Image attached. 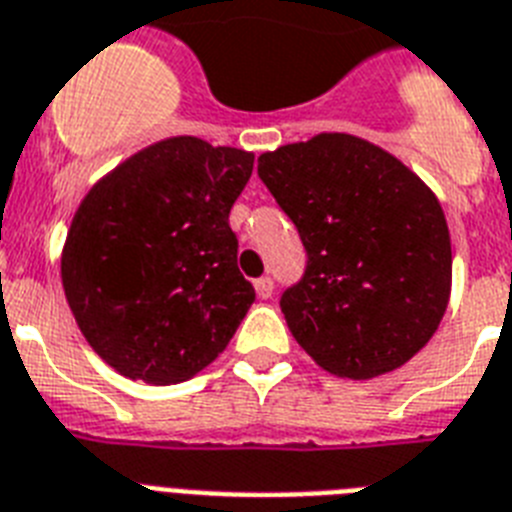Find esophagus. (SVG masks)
Returning <instances> with one entry per match:
<instances>
[{"instance_id": "34e87169", "label": "esophagus", "mask_w": 512, "mask_h": 512, "mask_svg": "<svg viewBox=\"0 0 512 512\" xmlns=\"http://www.w3.org/2000/svg\"><path fill=\"white\" fill-rule=\"evenodd\" d=\"M255 292H257V297H260V299H268L270 294H273V278H268V276L257 278Z\"/></svg>"}]
</instances>
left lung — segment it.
<instances>
[{
	"mask_svg": "<svg viewBox=\"0 0 512 512\" xmlns=\"http://www.w3.org/2000/svg\"><path fill=\"white\" fill-rule=\"evenodd\" d=\"M307 249L281 297L289 331L323 371L384 376L429 344L452 292V244L434 191L386 149L318 134L257 157Z\"/></svg>",
	"mask_w": 512,
	"mask_h": 512,
	"instance_id": "8db88e82",
	"label": "left lung"
}]
</instances>
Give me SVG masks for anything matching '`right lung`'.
<instances>
[{"label":"right lung","mask_w":512,"mask_h":512,"mask_svg":"<svg viewBox=\"0 0 512 512\" xmlns=\"http://www.w3.org/2000/svg\"><path fill=\"white\" fill-rule=\"evenodd\" d=\"M255 155L170 136L91 186L62 247L70 313L110 368L147 384L197 376L255 302L228 213Z\"/></svg>","instance_id":"add662e5"}]
</instances>
